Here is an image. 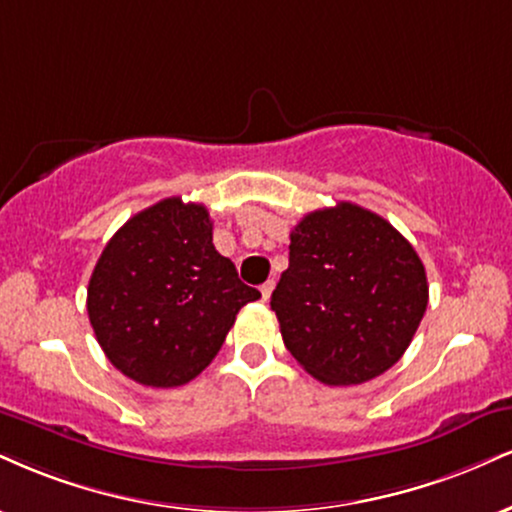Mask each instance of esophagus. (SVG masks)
Returning <instances> with one entry per match:
<instances>
[{
    "mask_svg": "<svg viewBox=\"0 0 512 512\" xmlns=\"http://www.w3.org/2000/svg\"><path fill=\"white\" fill-rule=\"evenodd\" d=\"M260 291H262V300H264V303H267V300L272 298V291H274V281H267V283H262V288H260Z\"/></svg>",
    "mask_w": 512,
    "mask_h": 512,
    "instance_id": "34e87169",
    "label": "esophagus"
}]
</instances>
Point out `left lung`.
Here are the masks:
<instances>
[{
    "instance_id": "obj_1",
    "label": "left lung",
    "mask_w": 512,
    "mask_h": 512,
    "mask_svg": "<svg viewBox=\"0 0 512 512\" xmlns=\"http://www.w3.org/2000/svg\"><path fill=\"white\" fill-rule=\"evenodd\" d=\"M272 293L286 348L329 386L379 377L408 350L429 286L412 245L379 214L338 202L291 231Z\"/></svg>"
}]
</instances>
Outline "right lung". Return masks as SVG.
<instances>
[{
  "mask_svg": "<svg viewBox=\"0 0 512 512\" xmlns=\"http://www.w3.org/2000/svg\"><path fill=\"white\" fill-rule=\"evenodd\" d=\"M257 298L214 248L207 207L166 197L104 245L88 283V317L121 374L171 389L214 360L240 307Z\"/></svg>",
  "mask_w": 512,
  "mask_h": 512,
  "instance_id": "1",
  "label": "right lung"
}]
</instances>
